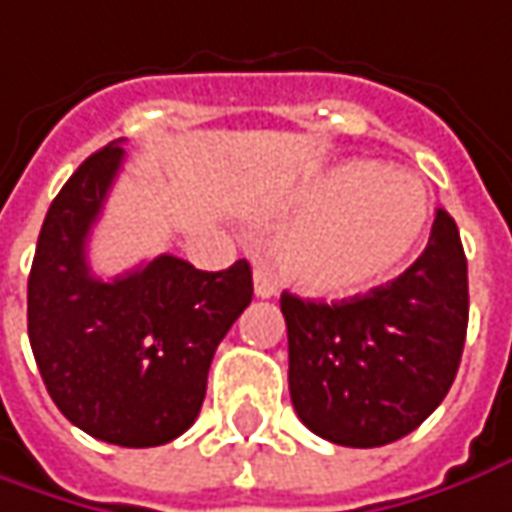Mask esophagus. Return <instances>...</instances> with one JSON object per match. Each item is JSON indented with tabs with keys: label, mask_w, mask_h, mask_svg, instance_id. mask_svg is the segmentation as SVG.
Returning <instances> with one entry per match:
<instances>
[{
	"label": "esophagus",
	"mask_w": 512,
	"mask_h": 512,
	"mask_svg": "<svg viewBox=\"0 0 512 512\" xmlns=\"http://www.w3.org/2000/svg\"><path fill=\"white\" fill-rule=\"evenodd\" d=\"M255 294L260 297V300H269V297L277 294V285H274V280H271L269 274H266L263 269L255 271Z\"/></svg>",
	"instance_id": "1"
}]
</instances>
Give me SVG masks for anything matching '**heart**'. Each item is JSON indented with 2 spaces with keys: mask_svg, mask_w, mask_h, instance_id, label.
Instances as JSON below:
<instances>
[{
  "mask_svg": "<svg viewBox=\"0 0 512 512\" xmlns=\"http://www.w3.org/2000/svg\"><path fill=\"white\" fill-rule=\"evenodd\" d=\"M297 210L300 218L269 243L271 266L311 297H347L384 280L415 249L429 196L415 176L350 162L305 184Z\"/></svg>",
  "mask_w": 512,
  "mask_h": 512,
  "instance_id": "heart-1",
  "label": "heart"
}]
</instances>
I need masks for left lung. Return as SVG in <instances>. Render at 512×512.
<instances>
[{
  "label": "left lung",
  "instance_id": "obj_1",
  "mask_svg": "<svg viewBox=\"0 0 512 512\" xmlns=\"http://www.w3.org/2000/svg\"><path fill=\"white\" fill-rule=\"evenodd\" d=\"M288 389L308 429L336 446H387L443 403L468 330L460 229L437 210L423 255L401 277L342 302L283 291Z\"/></svg>",
  "mask_w": 512,
  "mask_h": 512
}]
</instances>
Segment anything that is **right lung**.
<instances>
[{"mask_svg": "<svg viewBox=\"0 0 512 512\" xmlns=\"http://www.w3.org/2000/svg\"><path fill=\"white\" fill-rule=\"evenodd\" d=\"M123 139L69 176L47 210L27 280V333L61 415L103 443L165 446L196 423L221 339L252 302L246 260L201 271L159 255L114 280L86 241L123 168Z\"/></svg>", "mask_w": 512, "mask_h": 512, "instance_id": "obj_1", "label": "right lung"}]
</instances>
